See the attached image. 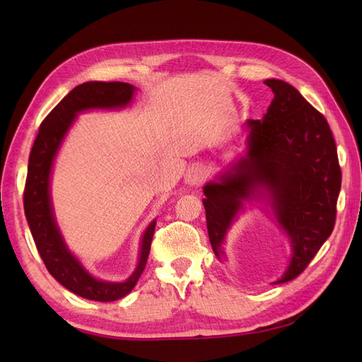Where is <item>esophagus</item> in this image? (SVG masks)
Instances as JSON below:
<instances>
[{
	"mask_svg": "<svg viewBox=\"0 0 362 362\" xmlns=\"http://www.w3.org/2000/svg\"><path fill=\"white\" fill-rule=\"evenodd\" d=\"M204 180V172L201 166H192L189 168L187 173H185V182L190 184V185H198L201 181Z\"/></svg>",
	"mask_w": 362,
	"mask_h": 362,
	"instance_id": "obj_1",
	"label": "esophagus"
}]
</instances>
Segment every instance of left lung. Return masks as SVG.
<instances>
[{
    "label": "left lung",
    "instance_id": "8db88e82",
    "mask_svg": "<svg viewBox=\"0 0 362 362\" xmlns=\"http://www.w3.org/2000/svg\"><path fill=\"white\" fill-rule=\"evenodd\" d=\"M275 93L261 120H247V154L204 187L206 229L214 254L242 201L267 189L279 225L291 240L290 267L276 282L299 276L331 235L341 189L337 146L325 116L286 81H264Z\"/></svg>",
    "mask_w": 362,
    "mask_h": 362
}]
</instances>
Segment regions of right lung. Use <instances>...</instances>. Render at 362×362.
I'll return each instance as SVG.
<instances>
[{
    "instance_id": "add662e5",
    "label": "right lung",
    "mask_w": 362,
    "mask_h": 362,
    "mask_svg": "<svg viewBox=\"0 0 362 362\" xmlns=\"http://www.w3.org/2000/svg\"><path fill=\"white\" fill-rule=\"evenodd\" d=\"M133 93V86L120 81H87L76 86L43 119L28 158L24 210L43 264L63 287L81 298L98 302L117 300L134 288L146 266L156 221L144 234L139 266L129 279L125 282L96 279L71 254L59 233L49 199V173L54 157L76 113L87 108L124 107L131 101Z\"/></svg>"
}]
</instances>
